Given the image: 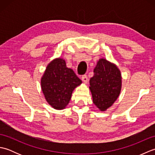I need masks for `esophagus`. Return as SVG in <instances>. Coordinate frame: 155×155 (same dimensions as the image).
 I'll use <instances>...</instances> for the list:
<instances>
[{
    "mask_svg": "<svg viewBox=\"0 0 155 155\" xmlns=\"http://www.w3.org/2000/svg\"><path fill=\"white\" fill-rule=\"evenodd\" d=\"M82 81H83V83H88V78L87 77V75H83V77H82Z\"/></svg>",
    "mask_w": 155,
    "mask_h": 155,
    "instance_id": "1",
    "label": "esophagus"
}]
</instances>
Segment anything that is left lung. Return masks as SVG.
Wrapping results in <instances>:
<instances>
[{
    "instance_id": "left-lung-1",
    "label": "left lung",
    "mask_w": 155,
    "mask_h": 155,
    "mask_svg": "<svg viewBox=\"0 0 155 155\" xmlns=\"http://www.w3.org/2000/svg\"><path fill=\"white\" fill-rule=\"evenodd\" d=\"M93 72L89 81L93 102L100 111H106L120 94L121 72L116 64L104 58L97 61Z\"/></svg>"
}]
</instances>
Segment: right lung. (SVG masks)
I'll return each instance as SVG.
<instances>
[{
	"mask_svg": "<svg viewBox=\"0 0 155 155\" xmlns=\"http://www.w3.org/2000/svg\"><path fill=\"white\" fill-rule=\"evenodd\" d=\"M81 84L82 81L71 68L67 67L64 59L60 57L49 62L41 79L45 98L57 110L67 107L72 92Z\"/></svg>",
	"mask_w": 155,
	"mask_h": 155,
	"instance_id": "right-lung-1",
	"label": "right lung"
}]
</instances>
